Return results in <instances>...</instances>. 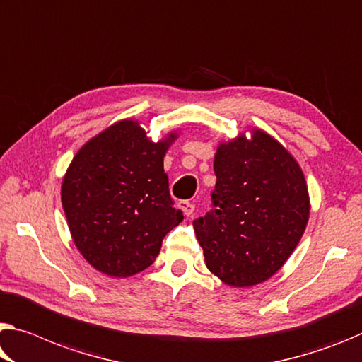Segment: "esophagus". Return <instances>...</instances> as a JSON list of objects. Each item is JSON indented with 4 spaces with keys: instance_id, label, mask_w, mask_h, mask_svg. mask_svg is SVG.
<instances>
[{
    "instance_id": "1",
    "label": "esophagus",
    "mask_w": 362,
    "mask_h": 362,
    "mask_svg": "<svg viewBox=\"0 0 362 362\" xmlns=\"http://www.w3.org/2000/svg\"><path fill=\"white\" fill-rule=\"evenodd\" d=\"M179 209L183 212V216L190 217L193 214V211H194V206L190 202H180L179 203Z\"/></svg>"
}]
</instances>
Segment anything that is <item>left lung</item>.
<instances>
[{
  "label": "left lung",
  "mask_w": 362,
  "mask_h": 362,
  "mask_svg": "<svg viewBox=\"0 0 362 362\" xmlns=\"http://www.w3.org/2000/svg\"><path fill=\"white\" fill-rule=\"evenodd\" d=\"M217 145L212 209L193 222L206 267L233 288L266 282L293 253L309 221L305 174L257 127Z\"/></svg>",
  "instance_id": "left-lung-1"
}]
</instances>
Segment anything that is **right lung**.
<instances>
[{
    "mask_svg": "<svg viewBox=\"0 0 362 362\" xmlns=\"http://www.w3.org/2000/svg\"><path fill=\"white\" fill-rule=\"evenodd\" d=\"M179 130L153 141L135 119L109 125L80 148L62 177L71 237L91 267L125 279L156 259L163 238L183 221L174 208L164 156Z\"/></svg>",
    "mask_w": 362,
    "mask_h": 362,
    "instance_id": "add662e5",
    "label": "right lung"
}]
</instances>
